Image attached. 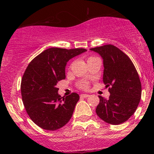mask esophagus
Instances as JSON below:
<instances>
[{"mask_svg":"<svg viewBox=\"0 0 154 154\" xmlns=\"http://www.w3.org/2000/svg\"><path fill=\"white\" fill-rule=\"evenodd\" d=\"M88 94H80V97H83V98H86V97H88Z\"/></svg>","mask_w":154,"mask_h":154,"instance_id":"34e87169","label":"esophagus"}]
</instances>
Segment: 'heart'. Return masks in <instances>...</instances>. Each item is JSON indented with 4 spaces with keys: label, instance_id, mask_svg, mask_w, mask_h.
I'll use <instances>...</instances> for the list:
<instances>
[{
    "label": "heart",
    "instance_id": "b5f03b06",
    "mask_svg": "<svg viewBox=\"0 0 154 154\" xmlns=\"http://www.w3.org/2000/svg\"><path fill=\"white\" fill-rule=\"evenodd\" d=\"M90 58H92V57H90ZM88 83H86V82H81V83L79 84V87H80V88H83V89H86V88H88Z\"/></svg>",
    "mask_w": 154,
    "mask_h": 154
}]
</instances>
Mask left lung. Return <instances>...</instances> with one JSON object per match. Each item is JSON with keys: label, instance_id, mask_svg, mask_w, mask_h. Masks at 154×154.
<instances>
[{"label": "left lung", "instance_id": "8db88e82", "mask_svg": "<svg viewBox=\"0 0 154 154\" xmlns=\"http://www.w3.org/2000/svg\"><path fill=\"white\" fill-rule=\"evenodd\" d=\"M103 59V80L109 88V99L98 96L96 113L106 123L118 125L128 120L136 112L142 95V84L130 59L112 45L91 48Z\"/></svg>", "mask_w": 154, "mask_h": 154}]
</instances>
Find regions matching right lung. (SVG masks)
Returning <instances> with one entry per match:
<instances>
[{
	"label": "right lung",
	"instance_id": "right-lung-1",
	"mask_svg": "<svg viewBox=\"0 0 154 154\" xmlns=\"http://www.w3.org/2000/svg\"><path fill=\"white\" fill-rule=\"evenodd\" d=\"M84 48H51L35 57L26 68L21 84L23 103L31 120L41 128L56 130L69 122L80 96L58 94L57 84L66 78V64Z\"/></svg>",
	"mask_w": 154,
	"mask_h": 154
}]
</instances>
